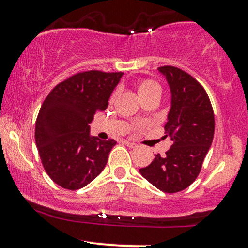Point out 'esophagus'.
I'll return each instance as SVG.
<instances>
[{
    "mask_svg": "<svg viewBox=\"0 0 248 248\" xmlns=\"http://www.w3.org/2000/svg\"><path fill=\"white\" fill-rule=\"evenodd\" d=\"M124 145H126V146H128V147H132V149H133V147H137V144L136 142H132V141H129V140H124Z\"/></svg>",
    "mask_w": 248,
    "mask_h": 248,
    "instance_id": "esophagus-1",
    "label": "esophagus"
}]
</instances>
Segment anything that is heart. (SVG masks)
<instances>
[{"instance_id":"1","label":"heart","mask_w":248,"mask_h":248,"mask_svg":"<svg viewBox=\"0 0 248 248\" xmlns=\"http://www.w3.org/2000/svg\"><path fill=\"white\" fill-rule=\"evenodd\" d=\"M152 90H159V86L157 82L152 81V80H142L137 84V91H138L139 96L146 93V92L152 91Z\"/></svg>"}]
</instances>
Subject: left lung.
I'll return each instance as SVG.
<instances>
[{"label": "left lung", "instance_id": "1", "mask_svg": "<svg viewBox=\"0 0 248 248\" xmlns=\"http://www.w3.org/2000/svg\"><path fill=\"white\" fill-rule=\"evenodd\" d=\"M170 89V109L164 126L172 141L166 156L155 155L140 174L166 193L187 188L199 175L212 144L215 116L204 87L186 72L171 66L159 67Z\"/></svg>", "mask_w": 248, "mask_h": 248}]
</instances>
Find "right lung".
Here are the masks:
<instances>
[{
    "label": "right lung",
    "instance_id": "add662e5",
    "mask_svg": "<svg viewBox=\"0 0 248 248\" xmlns=\"http://www.w3.org/2000/svg\"><path fill=\"white\" fill-rule=\"evenodd\" d=\"M124 73L90 71L60 82L42 104L36 121V145L50 179L62 188L80 189L106 167L114 139L90 134L94 114L108 107Z\"/></svg>",
    "mask_w": 248,
    "mask_h": 248
}]
</instances>
